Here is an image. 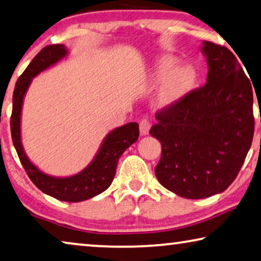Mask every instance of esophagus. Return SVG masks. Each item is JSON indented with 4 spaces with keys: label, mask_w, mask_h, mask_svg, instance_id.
I'll return each instance as SVG.
<instances>
[{
    "label": "esophagus",
    "mask_w": 261,
    "mask_h": 261,
    "mask_svg": "<svg viewBox=\"0 0 261 261\" xmlns=\"http://www.w3.org/2000/svg\"><path fill=\"white\" fill-rule=\"evenodd\" d=\"M150 127H151V123L149 122V119H147V118L142 119L141 123H139V131H141L142 136L149 135Z\"/></svg>",
    "instance_id": "34e87169"
}]
</instances>
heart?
I'll use <instances>...</instances> for the list:
<instances>
[{"mask_svg": "<svg viewBox=\"0 0 261 261\" xmlns=\"http://www.w3.org/2000/svg\"><path fill=\"white\" fill-rule=\"evenodd\" d=\"M177 63L176 58L170 56L159 58L155 63L154 80L161 81L165 77L159 95L163 104L177 102L191 90L196 81V72L191 65L184 64L176 68Z\"/></svg>", "mask_w": 261, "mask_h": 261, "instance_id": "1", "label": "heart"}]
</instances>
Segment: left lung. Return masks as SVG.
I'll return each mask as SVG.
<instances>
[{"mask_svg": "<svg viewBox=\"0 0 261 261\" xmlns=\"http://www.w3.org/2000/svg\"><path fill=\"white\" fill-rule=\"evenodd\" d=\"M204 87L155 114L150 135L162 144L154 172L182 198L203 199L232 184L254 132L253 91L242 65L226 46L204 41Z\"/></svg>", "mask_w": 261, "mask_h": 261, "instance_id": "1", "label": "left lung"}]
</instances>
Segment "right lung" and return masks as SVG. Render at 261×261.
<instances>
[{
	"label": "right lung",
	"instance_id": "obj_1",
	"mask_svg": "<svg viewBox=\"0 0 261 261\" xmlns=\"http://www.w3.org/2000/svg\"><path fill=\"white\" fill-rule=\"evenodd\" d=\"M68 50L63 44L48 45L37 54L28 68L19 76L13 95V112L10 118L11 138L23 168L30 180L42 192L58 200L77 203L102 193L111 185L116 174L119 157L127 147L137 142L139 126L127 123L109 132L100 144L98 152L90 164L81 172L70 177H55L46 174L35 166L25 154L21 139V115L23 99L34 77L67 57Z\"/></svg>",
	"mask_w": 261,
	"mask_h": 261
}]
</instances>
